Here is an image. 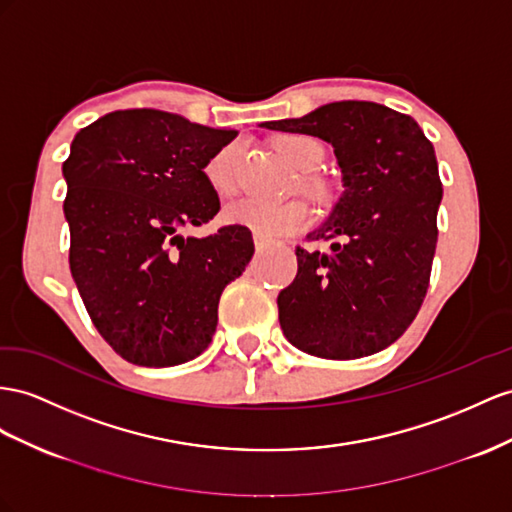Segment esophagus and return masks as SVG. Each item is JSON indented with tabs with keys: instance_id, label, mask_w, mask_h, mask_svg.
Masks as SVG:
<instances>
[{
	"instance_id": "esophagus-1",
	"label": "esophagus",
	"mask_w": 512,
	"mask_h": 512,
	"mask_svg": "<svg viewBox=\"0 0 512 512\" xmlns=\"http://www.w3.org/2000/svg\"><path fill=\"white\" fill-rule=\"evenodd\" d=\"M268 246H270L268 242H264V240H261V238H257V235H255V251H257V253H264Z\"/></svg>"
}]
</instances>
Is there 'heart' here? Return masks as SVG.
Returning a JSON list of instances; mask_svg holds the SVG:
<instances>
[{
	"label": "heart",
	"instance_id": "b5f03b06",
	"mask_svg": "<svg viewBox=\"0 0 512 512\" xmlns=\"http://www.w3.org/2000/svg\"><path fill=\"white\" fill-rule=\"evenodd\" d=\"M277 149L283 155V160L294 166L298 173H313L324 157L322 144L305 134H290L277 140ZM235 164H238V147L220 149L212 160L205 166V175L212 183L214 190L220 194H231L235 190ZM311 190L316 194H324L320 183H311ZM225 220L231 225H240L251 229L261 240H279L283 235H292L303 231L309 222L311 214L303 203H285L274 205L257 199L235 201L225 207Z\"/></svg>",
	"mask_w": 512,
	"mask_h": 512
}]
</instances>
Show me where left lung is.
Returning <instances> with one entry per match:
<instances>
[{"instance_id": "1", "label": "left lung", "mask_w": 512, "mask_h": 512, "mask_svg": "<svg viewBox=\"0 0 512 512\" xmlns=\"http://www.w3.org/2000/svg\"><path fill=\"white\" fill-rule=\"evenodd\" d=\"M259 127L329 142L344 192L309 240L329 253L296 248L298 272L281 290L287 342L322 359L381 352L409 329L430 281L443 196L435 149L411 119L374 101H333L303 119Z\"/></svg>"}]
</instances>
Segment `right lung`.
Listing matches in <instances>:
<instances>
[{
    "instance_id": "right-lung-1",
    "label": "right lung",
    "mask_w": 512,
    "mask_h": 512,
    "mask_svg": "<svg viewBox=\"0 0 512 512\" xmlns=\"http://www.w3.org/2000/svg\"><path fill=\"white\" fill-rule=\"evenodd\" d=\"M238 131L162 110H116L80 129L62 164L69 264L90 320L144 368L199 357L218 300L255 253L246 227L181 235L220 209L205 166Z\"/></svg>"
}]
</instances>
